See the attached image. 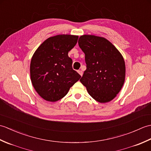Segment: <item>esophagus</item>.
<instances>
[{"label": "esophagus", "instance_id": "esophagus-1", "mask_svg": "<svg viewBox=\"0 0 151 151\" xmlns=\"http://www.w3.org/2000/svg\"><path fill=\"white\" fill-rule=\"evenodd\" d=\"M78 73H79V75H81V76H82V75H83V72H82V70H78Z\"/></svg>", "mask_w": 151, "mask_h": 151}]
</instances>
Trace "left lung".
Segmentation results:
<instances>
[{
	"label": "left lung",
	"instance_id": "8db88e82",
	"mask_svg": "<svg viewBox=\"0 0 151 151\" xmlns=\"http://www.w3.org/2000/svg\"><path fill=\"white\" fill-rule=\"evenodd\" d=\"M78 45L85 54L86 70L80 80L95 100L104 103L116 97L125 78L121 54L104 37L84 35Z\"/></svg>",
	"mask_w": 151,
	"mask_h": 151
}]
</instances>
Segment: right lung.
Instances as JSON below:
<instances>
[{"instance_id":"right-lung-1","label":"right lung","mask_w":151,"mask_h":151,"mask_svg":"<svg viewBox=\"0 0 151 151\" xmlns=\"http://www.w3.org/2000/svg\"><path fill=\"white\" fill-rule=\"evenodd\" d=\"M78 37L58 35L48 38L34 52L30 63V77L34 89L45 100L62 99L81 76L73 69L69 51Z\"/></svg>"}]
</instances>
